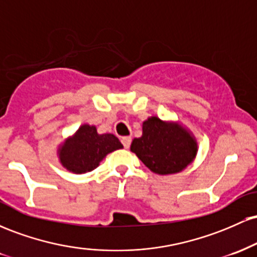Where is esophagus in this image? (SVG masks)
<instances>
[{
    "mask_svg": "<svg viewBox=\"0 0 257 257\" xmlns=\"http://www.w3.org/2000/svg\"><path fill=\"white\" fill-rule=\"evenodd\" d=\"M120 141H122L123 146H124L125 149H129V146H131V144H132V138L131 137H123Z\"/></svg>",
    "mask_w": 257,
    "mask_h": 257,
    "instance_id": "obj_1",
    "label": "esophagus"
}]
</instances>
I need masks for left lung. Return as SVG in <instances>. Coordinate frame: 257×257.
<instances>
[{
    "label": "left lung",
    "mask_w": 257,
    "mask_h": 257,
    "mask_svg": "<svg viewBox=\"0 0 257 257\" xmlns=\"http://www.w3.org/2000/svg\"><path fill=\"white\" fill-rule=\"evenodd\" d=\"M131 151L151 172L169 175L182 172L192 163L198 144L192 133L179 122L152 116L143 123V135L133 140Z\"/></svg>",
    "instance_id": "left-lung-1"
}]
</instances>
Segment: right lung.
I'll return each mask as SVG.
<instances>
[{
	"instance_id": "add662e5",
	"label": "right lung",
	"mask_w": 257,
	"mask_h": 257,
	"mask_svg": "<svg viewBox=\"0 0 257 257\" xmlns=\"http://www.w3.org/2000/svg\"><path fill=\"white\" fill-rule=\"evenodd\" d=\"M122 147L118 138L113 134H99L95 125L83 124L72 137L65 139L59 146L58 156L65 169L84 174L99 167L108 153Z\"/></svg>"
}]
</instances>
